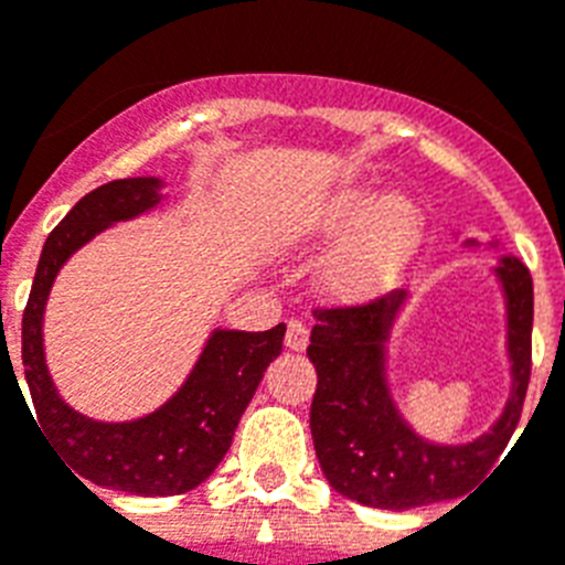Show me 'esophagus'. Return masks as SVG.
<instances>
[{
    "instance_id": "esophagus-1",
    "label": "esophagus",
    "mask_w": 565,
    "mask_h": 565,
    "mask_svg": "<svg viewBox=\"0 0 565 565\" xmlns=\"http://www.w3.org/2000/svg\"><path fill=\"white\" fill-rule=\"evenodd\" d=\"M306 347H309V329H306V323H300V320H291L286 329V349L302 352Z\"/></svg>"
}]
</instances>
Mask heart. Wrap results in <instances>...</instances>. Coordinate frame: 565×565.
<instances>
[{"label": "heart", "mask_w": 565, "mask_h": 565, "mask_svg": "<svg viewBox=\"0 0 565 565\" xmlns=\"http://www.w3.org/2000/svg\"><path fill=\"white\" fill-rule=\"evenodd\" d=\"M317 286L334 302H366L395 286L424 242V213L413 195L390 190L375 195L370 184H343L311 204L291 242L326 245Z\"/></svg>", "instance_id": "b5f03b06"}]
</instances>
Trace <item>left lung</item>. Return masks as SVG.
<instances>
[{
    "label": "left lung",
    "mask_w": 565,
    "mask_h": 565,
    "mask_svg": "<svg viewBox=\"0 0 565 565\" xmlns=\"http://www.w3.org/2000/svg\"><path fill=\"white\" fill-rule=\"evenodd\" d=\"M465 245H477L468 239ZM505 297L511 395L488 433L465 445L418 436L401 416L386 381V343L407 291H393L355 309H317L309 361L317 370L311 439L334 491L370 508L407 511L454 500L473 488L514 436L531 377L534 286L516 256L493 268Z\"/></svg>",
    "instance_id": "1"
}]
</instances>
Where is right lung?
<instances>
[{
	"label": "right lung",
	"mask_w": 565,
	"mask_h": 565,
	"mask_svg": "<svg viewBox=\"0 0 565 565\" xmlns=\"http://www.w3.org/2000/svg\"><path fill=\"white\" fill-rule=\"evenodd\" d=\"M161 188L164 181L156 175H138L109 181L83 195L42 245L34 286L22 315L25 381L36 422L51 436L54 450H60L65 465L78 473L74 478L77 482L83 477L100 488L141 497L188 493L218 468L242 413L254 398L268 363L282 352L286 338V323L268 332L213 329L179 393L149 416L132 422H95L60 398L42 347V317L51 286L68 256L95 239L97 233L143 216L164 202Z\"/></svg>",
	"instance_id": "right-lung-1"
}]
</instances>
